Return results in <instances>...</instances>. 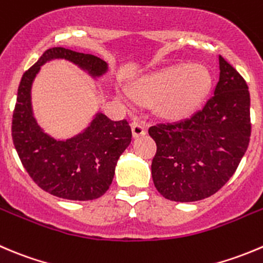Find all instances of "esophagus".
Segmentation results:
<instances>
[{"label":"esophagus","mask_w":263,"mask_h":263,"mask_svg":"<svg viewBox=\"0 0 263 263\" xmlns=\"http://www.w3.org/2000/svg\"><path fill=\"white\" fill-rule=\"evenodd\" d=\"M131 129H132V136H134L135 139H137V137L140 136H144V135L146 134L145 126L144 124L139 123V122H134V123L131 124Z\"/></svg>","instance_id":"obj_1"}]
</instances>
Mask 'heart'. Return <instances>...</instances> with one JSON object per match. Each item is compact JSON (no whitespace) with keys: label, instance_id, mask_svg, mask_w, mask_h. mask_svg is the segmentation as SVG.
Masks as SVG:
<instances>
[{"label":"heart","instance_id":"obj_1","mask_svg":"<svg viewBox=\"0 0 263 263\" xmlns=\"http://www.w3.org/2000/svg\"><path fill=\"white\" fill-rule=\"evenodd\" d=\"M211 87V74L202 65L173 67L146 77L135 87L137 99L154 103L155 113L165 119L190 114Z\"/></svg>","mask_w":263,"mask_h":263}]
</instances>
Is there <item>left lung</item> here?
I'll list each match as a JSON object with an SVG mask.
<instances>
[{
    "instance_id": "1",
    "label": "left lung",
    "mask_w": 263,
    "mask_h": 263,
    "mask_svg": "<svg viewBox=\"0 0 263 263\" xmlns=\"http://www.w3.org/2000/svg\"><path fill=\"white\" fill-rule=\"evenodd\" d=\"M220 78L204 108L190 118L149 128L157 142L152 176L160 195L196 202L235 173L251 137V98L244 78L218 56Z\"/></svg>"
}]
</instances>
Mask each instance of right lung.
<instances>
[{"mask_svg": "<svg viewBox=\"0 0 263 263\" xmlns=\"http://www.w3.org/2000/svg\"><path fill=\"white\" fill-rule=\"evenodd\" d=\"M52 60L74 64L91 78L108 72L98 56L64 47L48 48L23 74L12 114V141L32 180L47 193L69 200L100 198L110 186L117 162L131 144L127 121H110L101 111L83 131L69 139H55L43 131L33 113L32 86L41 67Z\"/></svg>", "mask_w": 263, "mask_h": 263, "instance_id": "obj_1", "label": "right lung"}]
</instances>
